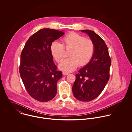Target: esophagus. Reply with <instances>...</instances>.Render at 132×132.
Here are the masks:
<instances>
[{"label":"esophagus","mask_w":132,"mask_h":132,"mask_svg":"<svg viewBox=\"0 0 132 132\" xmlns=\"http://www.w3.org/2000/svg\"><path fill=\"white\" fill-rule=\"evenodd\" d=\"M69 73H68V72H63V74L64 75H68Z\"/></svg>","instance_id":"esophagus-1"}]
</instances>
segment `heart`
Returning a JSON list of instances; mask_svg holds the SVG:
<instances>
[{
    "mask_svg": "<svg viewBox=\"0 0 132 132\" xmlns=\"http://www.w3.org/2000/svg\"><path fill=\"white\" fill-rule=\"evenodd\" d=\"M65 49L70 50L69 57L64 59L59 64V69L65 72L74 71L79 64H87L94 56V42L76 32H70L61 39V43L54 41L50 47L51 53L57 62L64 56Z\"/></svg>",
    "mask_w": 132,
    "mask_h": 132,
    "instance_id": "obj_1",
    "label": "heart"
}]
</instances>
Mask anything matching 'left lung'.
<instances>
[{
	"label": "left lung",
	"mask_w": 132,
	"mask_h": 132,
	"mask_svg": "<svg viewBox=\"0 0 132 132\" xmlns=\"http://www.w3.org/2000/svg\"><path fill=\"white\" fill-rule=\"evenodd\" d=\"M81 31L87 34L94 42L95 52L90 62L76 74L72 91L77 100L89 102L97 97L106 86L110 77L111 60L102 38L90 30Z\"/></svg>",
	"instance_id": "1"
}]
</instances>
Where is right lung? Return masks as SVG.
Wrapping results in <instances>:
<instances>
[{
  "label": "right lung",
  "mask_w": 132,
  "mask_h": 132,
  "mask_svg": "<svg viewBox=\"0 0 132 132\" xmlns=\"http://www.w3.org/2000/svg\"><path fill=\"white\" fill-rule=\"evenodd\" d=\"M64 34L62 31L42 29L29 38L22 51L20 76L28 94L39 102L49 101L56 94L57 83L62 73L53 62L50 47Z\"/></svg>",
  "instance_id": "obj_1"
}]
</instances>
